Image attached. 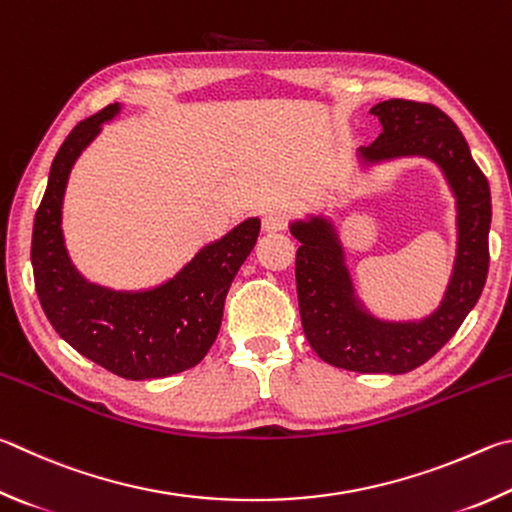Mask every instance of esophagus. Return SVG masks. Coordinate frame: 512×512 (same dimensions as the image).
<instances>
[{"instance_id": "34e87169", "label": "esophagus", "mask_w": 512, "mask_h": 512, "mask_svg": "<svg viewBox=\"0 0 512 512\" xmlns=\"http://www.w3.org/2000/svg\"><path fill=\"white\" fill-rule=\"evenodd\" d=\"M285 224H288V218H285V215H283L281 211H267V213L263 215V229H265L267 233L283 231Z\"/></svg>"}]
</instances>
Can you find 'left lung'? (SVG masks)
Here are the masks:
<instances>
[{
    "label": "left lung",
    "instance_id": "left-lung-1",
    "mask_svg": "<svg viewBox=\"0 0 512 512\" xmlns=\"http://www.w3.org/2000/svg\"><path fill=\"white\" fill-rule=\"evenodd\" d=\"M382 132L357 148L362 170L393 159L434 161L456 202V256L438 308L420 319H384L355 290L346 249L335 224L308 213L292 220L297 249V294L303 333L321 360L355 373H409L450 342L477 306L488 276L490 186L474 164L468 141L445 112L429 103L391 98L371 107Z\"/></svg>",
    "mask_w": 512,
    "mask_h": 512
}]
</instances>
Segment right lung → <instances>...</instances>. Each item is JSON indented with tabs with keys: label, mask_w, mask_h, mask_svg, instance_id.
<instances>
[{
	"label": "right lung",
	"mask_w": 512,
	"mask_h": 512,
	"mask_svg": "<svg viewBox=\"0 0 512 512\" xmlns=\"http://www.w3.org/2000/svg\"><path fill=\"white\" fill-rule=\"evenodd\" d=\"M121 110V103L107 105L80 121L60 146L35 213L31 263L44 315L71 348L119 378L155 380L191 369L209 353L231 281L256 245L261 220H242L152 288L114 290L80 274L62 231L67 182L103 123Z\"/></svg>",
	"instance_id": "right-lung-1"
}]
</instances>
